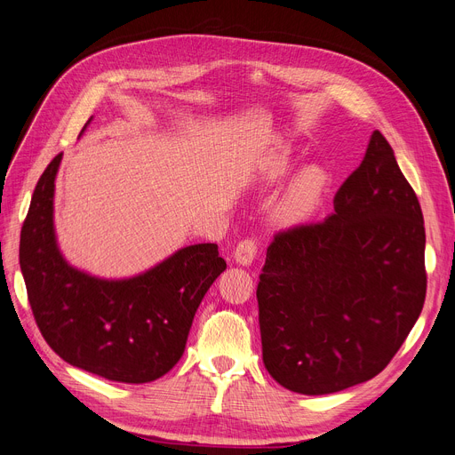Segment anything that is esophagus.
I'll return each mask as SVG.
<instances>
[{
	"label": "esophagus",
	"instance_id": "34e87169",
	"mask_svg": "<svg viewBox=\"0 0 455 455\" xmlns=\"http://www.w3.org/2000/svg\"><path fill=\"white\" fill-rule=\"evenodd\" d=\"M255 255H257V243H255V239L241 241L239 244H236V248L233 251L235 261L239 263V265H243V267H250L253 263Z\"/></svg>",
	"mask_w": 455,
	"mask_h": 455
}]
</instances>
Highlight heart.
Instances as JSON below:
<instances>
[{
  "label": "heart",
  "mask_w": 455,
  "mask_h": 455,
  "mask_svg": "<svg viewBox=\"0 0 455 455\" xmlns=\"http://www.w3.org/2000/svg\"><path fill=\"white\" fill-rule=\"evenodd\" d=\"M291 168V159L287 151H279L275 154L265 170V176L268 181H277L283 178ZM323 185H326V176L316 166H309L301 170L299 174L292 180L289 188L285 190L274 207V220L279 224H296L299 220L307 219L315 211Z\"/></svg>",
  "instance_id": "1"
}]
</instances>
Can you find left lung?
Here are the masks:
<instances>
[{
	"instance_id": "left-lung-1",
	"label": "left lung",
	"mask_w": 455,
	"mask_h": 455,
	"mask_svg": "<svg viewBox=\"0 0 455 455\" xmlns=\"http://www.w3.org/2000/svg\"><path fill=\"white\" fill-rule=\"evenodd\" d=\"M333 207L274 236L257 285L267 371L309 396L378 376L426 298L422 209L379 132Z\"/></svg>"
}]
</instances>
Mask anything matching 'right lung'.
<instances>
[{"label":"right lung","instance_id":"right-lung-1","mask_svg":"<svg viewBox=\"0 0 455 455\" xmlns=\"http://www.w3.org/2000/svg\"><path fill=\"white\" fill-rule=\"evenodd\" d=\"M60 159L40 176L20 235V268L36 326L50 348L77 369L120 383L154 381L181 359L194 315L226 261L207 243L181 248L127 279L74 268L53 228Z\"/></svg>","mask_w":455,"mask_h":455}]
</instances>
